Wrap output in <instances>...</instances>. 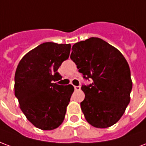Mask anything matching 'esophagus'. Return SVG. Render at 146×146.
<instances>
[{"label":"esophagus","mask_w":146,"mask_h":146,"mask_svg":"<svg viewBox=\"0 0 146 146\" xmlns=\"http://www.w3.org/2000/svg\"><path fill=\"white\" fill-rule=\"evenodd\" d=\"M74 89L76 91H79V90H80V86H74Z\"/></svg>","instance_id":"1"}]
</instances>
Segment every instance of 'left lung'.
Segmentation results:
<instances>
[{
    "label": "left lung",
    "instance_id": "left-lung-1",
    "mask_svg": "<svg viewBox=\"0 0 146 146\" xmlns=\"http://www.w3.org/2000/svg\"><path fill=\"white\" fill-rule=\"evenodd\" d=\"M70 58L84 78L93 80L81 88L85 98L80 107L86 120L98 128L115 124L131 100L132 80L125 58L107 42L91 37L73 44Z\"/></svg>",
    "mask_w": 146,
    "mask_h": 146
}]
</instances>
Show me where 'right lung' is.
Instances as JSON below:
<instances>
[{
  "mask_svg": "<svg viewBox=\"0 0 146 146\" xmlns=\"http://www.w3.org/2000/svg\"><path fill=\"white\" fill-rule=\"evenodd\" d=\"M70 44L46 42L24 55L15 74V95L27 119L37 128L50 131L63 122L66 107L74 91L73 85L52 81L70 56Z\"/></svg>",
  "mask_w": 146,
  "mask_h": 146,
  "instance_id": "obj_1",
  "label": "right lung"
}]
</instances>
